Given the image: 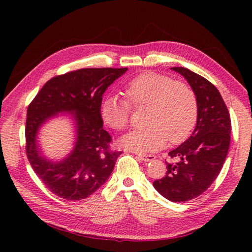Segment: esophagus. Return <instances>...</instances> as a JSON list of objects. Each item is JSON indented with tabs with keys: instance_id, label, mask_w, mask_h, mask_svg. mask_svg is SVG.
Wrapping results in <instances>:
<instances>
[{
	"instance_id": "esophagus-1",
	"label": "esophagus",
	"mask_w": 252,
	"mask_h": 252,
	"mask_svg": "<svg viewBox=\"0 0 252 252\" xmlns=\"http://www.w3.org/2000/svg\"><path fill=\"white\" fill-rule=\"evenodd\" d=\"M136 157L138 159L143 160V161H145V162L152 161V160L156 158V156H154V155H144V154H136Z\"/></svg>"
}]
</instances>
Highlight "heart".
I'll return each mask as SVG.
<instances>
[{"label": "heart", "mask_w": 252, "mask_h": 252, "mask_svg": "<svg viewBox=\"0 0 252 252\" xmlns=\"http://www.w3.org/2000/svg\"><path fill=\"white\" fill-rule=\"evenodd\" d=\"M127 100L117 95L106 97L101 118L107 126L121 131L129 126L131 106L147 107L143 129L133 130L120 140L122 147L137 153L158 151L179 144L189 136L197 122L198 101L192 89L184 82L155 72H144L126 84Z\"/></svg>", "instance_id": "obj_1"}]
</instances>
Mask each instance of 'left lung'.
<instances>
[{"instance_id":"obj_1","label":"left lung","mask_w":252,"mask_h":252,"mask_svg":"<svg viewBox=\"0 0 252 252\" xmlns=\"http://www.w3.org/2000/svg\"><path fill=\"white\" fill-rule=\"evenodd\" d=\"M194 91L198 101L196 127L187 140L169 153L167 173L154 182L159 194L184 202L206 191L220 173L231 142V117L218 89L184 67H173Z\"/></svg>"}]
</instances>
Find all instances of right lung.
Returning a JSON list of instances; mask_svg holds the SVG:
<instances>
[{
	"instance_id": "add662e5",
	"label": "right lung",
	"mask_w": 252,
	"mask_h": 252,
	"mask_svg": "<svg viewBox=\"0 0 252 252\" xmlns=\"http://www.w3.org/2000/svg\"><path fill=\"white\" fill-rule=\"evenodd\" d=\"M127 68H83L49 80L27 110L26 154L35 174L66 200L91 196L108 180L122 152L110 151L100 106L107 88ZM60 112L71 113L76 126L72 153L61 162L46 159L36 143L39 127Z\"/></svg>"
}]
</instances>
